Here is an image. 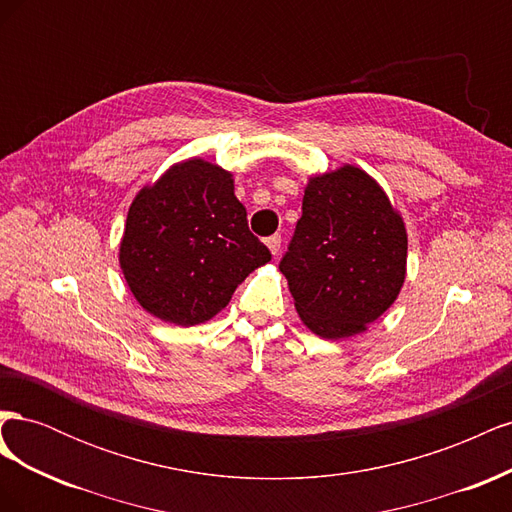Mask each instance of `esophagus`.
<instances>
[{
    "label": "esophagus",
    "instance_id": "34e87169",
    "mask_svg": "<svg viewBox=\"0 0 512 512\" xmlns=\"http://www.w3.org/2000/svg\"><path fill=\"white\" fill-rule=\"evenodd\" d=\"M265 243H267V247H269L273 256L280 254V247H282V237H280V235H273V237H269Z\"/></svg>",
    "mask_w": 512,
    "mask_h": 512
}]
</instances>
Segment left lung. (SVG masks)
I'll list each match as a JSON object with an SVG mask.
<instances>
[{
  "instance_id": "8db88e82",
  "label": "left lung",
  "mask_w": 512,
  "mask_h": 512,
  "mask_svg": "<svg viewBox=\"0 0 512 512\" xmlns=\"http://www.w3.org/2000/svg\"><path fill=\"white\" fill-rule=\"evenodd\" d=\"M406 258V226L389 196L346 164L309 179L280 271L305 327L342 339L363 333L395 303Z\"/></svg>"
}]
</instances>
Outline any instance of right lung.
Returning <instances> with one entry per match:
<instances>
[{
  "instance_id": "right-lung-1",
  "label": "right lung",
  "mask_w": 512,
  "mask_h": 512,
  "mask_svg": "<svg viewBox=\"0 0 512 512\" xmlns=\"http://www.w3.org/2000/svg\"><path fill=\"white\" fill-rule=\"evenodd\" d=\"M271 252L247 228L228 170L170 166L132 200L119 245L123 277L149 314L179 327L213 318Z\"/></svg>"
}]
</instances>
